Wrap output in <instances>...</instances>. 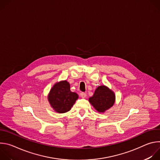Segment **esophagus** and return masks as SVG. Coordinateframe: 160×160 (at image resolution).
I'll list each match as a JSON object with an SVG mask.
<instances>
[{"label":"esophagus","instance_id":"obj_1","mask_svg":"<svg viewBox=\"0 0 160 160\" xmlns=\"http://www.w3.org/2000/svg\"><path fill=\"white\" fill-rule=\"evenodd\" d=\"M80 96H81L82 98H85L87 97V94H86L85 93H84V92H81V93L80 94Z\"/></svg>","mask_w":160,"mask_h":160}]
</instances>
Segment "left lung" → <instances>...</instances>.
Masks as SVG:
<instances>
[{
	"label": "left lung",
	"instance_id": "left-lung-1",
	"mask_svg": "<svg viewBox=\"0 0 160 160\" xmlns=\"http://www.w3.org/2000/svg\"><path fill=\"white\" fill-rule=\"evenodd\" d=\"M90 103L99 112H104L111 108L115 102V95L105 85L99 86L92 97L88 99Z\"/></svg>",
	"mask_w": 160,
	"mask_h": 160
}]
</instances>
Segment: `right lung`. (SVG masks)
Here are the masks:
<instances>
[{
	"label": "right lung",
	"instance_id": "1",
	"mask_svg": "<svg viewBox=\"0 0 160 160\" xmlns=\"http://www.w3.org/2000/svg\"><path fill=\"white\" fill-rule=\"evenodd\" d=\"M78 98V94L72 92L70 83L66 80L55 83L48 95L51 107L59 113L69 111Z\"/></svg>",
	"mask_w": 160,
	"mask_h": 160
}]
</instances>
